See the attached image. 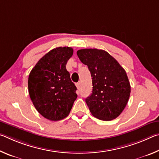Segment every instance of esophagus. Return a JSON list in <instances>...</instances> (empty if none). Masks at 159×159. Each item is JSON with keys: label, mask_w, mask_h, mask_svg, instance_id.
Returning a JSON list of instances; mask_svg holds the SVG:
<instances>
[{"label": "esophagus", "mask_w": 159, "mask_h": 159, "mask_svg": "<svg viewBox=\"0 0 159 159\" xmlns=\"http://www.w3.org/2000/svg\"><path fill=\"white\" fill-rule=\"evenodd\" d=\"M76 87H77V88L78 89H80V83H76Z\"/></svg>", "instance_id": "obj_1"}]
</instances>
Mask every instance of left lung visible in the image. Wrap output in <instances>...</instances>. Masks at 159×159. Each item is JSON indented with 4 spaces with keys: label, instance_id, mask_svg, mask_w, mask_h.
Masks as SVG:
<instances>
[{
    "label": "left lung",
    "instance_id": "left-lung-1",
    "mask_svg": "<svg viewBox=\"0 0 159 159\" xmlns=\"http://www.w3.org/2000/svg\"><path fill=\"white\" fill-rule=\"evenodd\" d=\"M77 55L88 66L92 77V93L85 99L91 114L102 120L115 119L125 109L130 95L124 69L103 50L81 49Z\"/></svg>",
    "mask_w": 159,
    "mask_h": 159
}]
</instances>
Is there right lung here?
Listing matches in <instances>:
<instances>
[{
    "label": "right lung",
    "mask_w": 159,
    "mask_h": 159,
    "mask_svg": "<svg viewBox=\"0 0 159 159\" xmlns=\"http://www.w3.org/2000/svg\"><path fill=\"white\" fill-rule=\"evenodd\" d=\"M73 52L71 48H56L40 59L29 74L30 98L37 111L48 120L66 118L77 98V88L66 69Z\"/></svg>",
    "instance_id": "add662e5"
}]
</instances>
